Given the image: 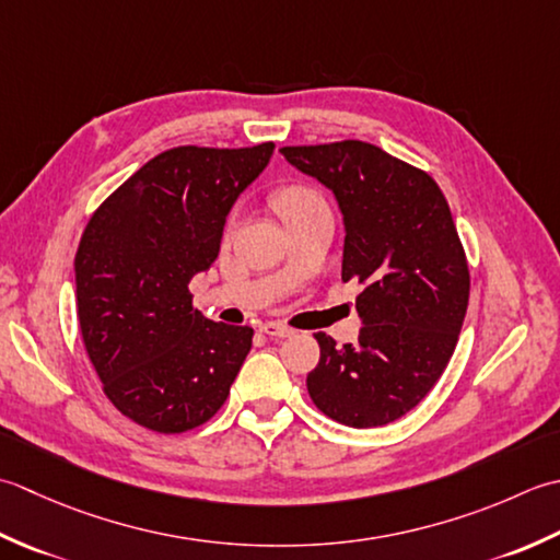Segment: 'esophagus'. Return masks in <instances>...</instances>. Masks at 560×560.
<instances>
[{"instance_id":"34e87169","label":"esophagus","mask_w":560,"mask_h":560,"mask_svg":"<svg viewBox=\"0 0 560 560\" xmlns=\"http://www.w3.org/2000/svg\"><path fill=\"white\" fill-rule=\"evenodd\" d=\"M260 330H264V334L270 338H290L294 334V328H290L288 324H280V322H266L264 326H260Z\"/></svg>"}]
</instances>
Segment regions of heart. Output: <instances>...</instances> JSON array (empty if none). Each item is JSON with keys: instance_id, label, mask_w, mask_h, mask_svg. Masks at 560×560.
<instances>
[{"instance_id": "1", "label": "heart", "mask_w": 560, "mask_h": 560, "mask_svg": "<svg viewBox=\"0 0 560 560\" xmlns=\"http://www.w3.org/2000/svg\"><path fill=\"white\" fill-rule=\"evenodd\" d=\"M272 208L278 210V214L284 222H290L300 214L326 208V200L322 192L312 186L292 184V186H282L280 190H276V196H272Z\"/></svg>"}]
</instances>
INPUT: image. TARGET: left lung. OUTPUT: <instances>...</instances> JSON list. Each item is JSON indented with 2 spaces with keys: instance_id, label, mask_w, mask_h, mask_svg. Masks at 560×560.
Wrapping results in <instances>:
<instances>
[{
  "instance_id": "8db88e82",
  "label": "left lung",
  "mask_w": 560,
  "mask_h": 560,
  "mask_svg": "<svg viewBox=\"0 0 560 560\" xmlns=\"http://www.w3.org/2000/svg\"><path fill=\"white\" fill-rule=\"evenodd\" d=\"M282 156L334 190L346 222L343 282L362 284L358 343L316 334L322 358L306 389L324 416L380 428L438 384L469 304V264L450 205L430 174L376 144L282 147Z\"/></svg>"
}]
</instances>
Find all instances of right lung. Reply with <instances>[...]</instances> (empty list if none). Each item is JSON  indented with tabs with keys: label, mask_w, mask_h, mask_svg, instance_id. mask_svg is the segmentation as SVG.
Listing matches in <instances>:
<instances>
[{
	"label": "right lung",
	"mask_w": 560,
	"mask_h": 560,
	"mask_svg": "<svg viewBox=\"0 0 560 560\" xmlns=\"http://www.w3.org/2000/svg\"><path fill=\"white\" fill-rule=\"evenodd\" d=\"M272 142L174 147L91 214L77 248V318L104 394L125 418L176 435L220 410L254 328L205 322L188 284L220 254L226 212Z\"/></svg>",
	"instance_id": "1"
}]
</instances>
